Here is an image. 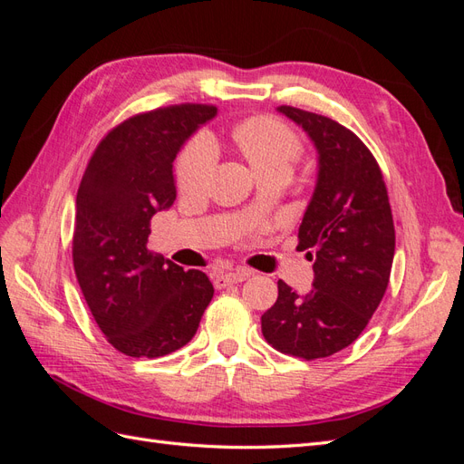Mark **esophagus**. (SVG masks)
Wrapping results in <instances>:
<instances>
[{
	"mask_svg": "<svg viewBox=\"0 0 464 464\" xmlns=\"http://www.w3.org/2000/svg\"><path fill=\"white\" fill-rule=\"evenodd\" d=\"M251 275V271L247 269H236L230 273H218L215 276V286L217 288H227L230 285H237V283H244V280Z\"/></svg>",
	"mask_w": 464,
	"mask_h": 464,
	"instance_id": "34e87169",
	"label": "esophagus"
}]
</instances>
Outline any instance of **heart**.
Masks as SVG:
<instances>
[{"mask_svg": "<svg viewBox=\"0 0 464 464\" xmlns=\"http://www.w3.org/2000/svg\"><path fill=\"white\" fill-rule=\"evenodd\" d=\"M234 139L259 176L285 170L302 154V139L285 121L269 116L249 118L237 125ZM217 166V147L205 131L193 135L181 149L174 176L179 191L198 193L208 184Z\"/></svg>", "mask_w": 464, "mask_h": 464, "instance_id": "b5f03b06", "label": "heart"}]
</instances>
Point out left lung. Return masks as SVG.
Listing matches in <instances>:
<instances>
[{"label":"left lung","mask_w":464,"mask_h":464,"mask_svg":"<svg viewBox=\"0 0 464 464\" xmlns=\"http://www.w3.org/2000/svg\"><path fill=\"white\" fill-rule=\"evenodd\" d=\"M278 111L302 125L319 152L317 186L296 247L314 261L315 278L305 296L278 280V298L261 315V331L278 353L327 358L353 344L382 304L395 224L382 168L356 133L307 110Z\"/></svg>","instance_id":"left-lung-1"}]
</instances>
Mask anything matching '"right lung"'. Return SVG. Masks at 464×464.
Segmentation results:
<instances>
[{
  "label": "right lung",
  "instance_id": "right-lung-1",
  "mask_svg": "<svg viewBox=\"0 0 464 464\" xmlns=\"http://www.w3.org/2000/svg\"><path fill=\"white\" fill-rule=\"evenodd\" d=\"M213 104L141 111L108 131L82 174L73 269L98 329L131 358H160L198 333L215 288L147 249L150 218L176 199L172 162Z\"/></svg>",
  "mask_w": 464,
  "mask_h": 464
}]
</instances>
